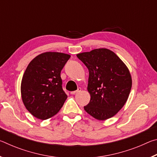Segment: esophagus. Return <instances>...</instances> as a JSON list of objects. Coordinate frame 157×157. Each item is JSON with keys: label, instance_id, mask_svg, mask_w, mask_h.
I'll return each instance as SVG.
<instances>
[{"label": "esophagus", "instance_id": "esophagus-1", "mask_svg": "<svg viewBox=\"0 0 157 157\" xmlns=\"http://www.w3.org/2000/svg\"><path fill=\"white\" fill-rule=\"evenodd\" d=\"M80 91H81V88H78V89L76 90V91H71V94H73V95H74V94H78V93L80 92Z\"/></svg>", "mask_w": 157, "mask_h": 157}]
</instances>
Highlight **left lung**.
I'll return each mask as SVG.
<instances>
[{
  "label": "left lung",
  "mask_w": 157,
  "mask_h": 157,
  "mask_svg": "<svg viewBox=\"0 0 157 157\" xmlns=\"http://www.w3.org/2000/svg\"><path fill=\"white\" fill-rule=\"evenodd\" d=\"M89 70L91 100L84 110L100 121L110 118L127 102L132 88L128 68L111 50L98 48L77 55Z\"/></svg>",
  "instance_id": "left-lung-1"
}]
</instances>
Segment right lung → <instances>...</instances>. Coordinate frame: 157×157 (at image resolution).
I'll return each mask as SVG.
<instances>
[{
  "mask_svg": "<svg viewBox=\"0 0 157 157\" xmlns=\"http://www.w3.org/2000/svg\"><path fill=\"white\" fill-rule=\"evenodd\" d=\"M71 55L47 52L29 63L21 82V97L32 115L46 120L57 114L67 95L62 89V71Z\"/></svg>",
  "mask_w": 157,
  "mask_h": 157,
  "instance_id": "obj_1",
  "label": "right lung"
}]
</instances>
